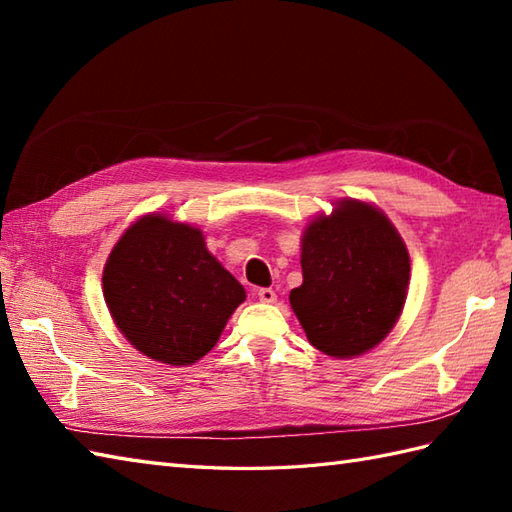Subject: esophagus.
Masks as SVG:
<instances>
[{"label": "esophagus", "mask_w": 512, "mask_h": 512, "mask_svg": "<svg viewBox=\"0 0 512 512\" xmlns=\"http://www.w3.org/2000/svg\"><path fill=\"white\" fill-rule=\"evenodd\" d=\"M257 297H259V301H262V303H275L277 301L275 290H270V288H259L257 290Z\"/></svg>", "instance_id": "1"}]
</instances>
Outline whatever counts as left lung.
<instances>
[{
  "label": "left lung",
  "mask_w": 512,
  "mask_h": 512,
  "mask_svg": "<svg viewBox=\"0 0 512 512\" xmlns=\"http://www.w3.org/2000/svg\"><path fill=\"white\" fill-rule=\"evenodd\" d=\"M301 273L290 306L308 341L332 358H356L383 343L400 319L409 250L376 204L341 198L303 228Z\"/></svg>",
  "instance_id": "1"
}]
</instances>
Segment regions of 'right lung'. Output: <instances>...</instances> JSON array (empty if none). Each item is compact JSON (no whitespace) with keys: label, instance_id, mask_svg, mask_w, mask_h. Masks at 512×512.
<instances>
[{"label":"right lung","instance_id":"1","mask_svg":"<svg viewBox=\"0 0 512 512\" xmlns=\"http://www.w3.org/2000/svg\"><path fill=\"white\" fill-rule=\"evenodd\" d=\"M103 297L140 354L184 367L213 350L246 290L209 253L198 226L154 211L118 237L103 268Z\"/></svg>","mask_w":512,"mask_h":512}]
</instances>
